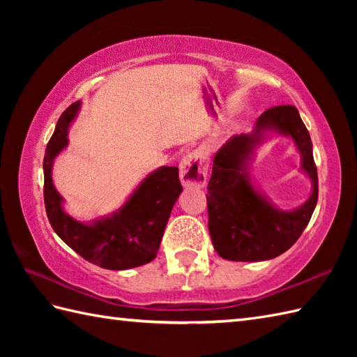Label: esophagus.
Listing matches in <instances>:
<instances>
[{
  "label": "esophagus",
  "instance_id": "1",
  "mask_svg": "<svg viewBox=\"0 0 357 357\" xmlns=\"http://www.w3.org/2000/svg\"><path fill=\"white\" fill-rule=\"evenodd\" d=\"M208 161L202 151L195 150L179 164V176L184 187H204L207 184Z\"/></svg>",
  "mask_w": 357,
  "mask_h": 357
}]
</instances>
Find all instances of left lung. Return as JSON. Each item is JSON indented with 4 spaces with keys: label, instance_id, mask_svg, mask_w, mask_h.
Segmentation results:
<instances>
[{
    "label": "left lung",
    "instance_id": "obj_1",
    "mask_svg": "<svg viewBox=\"0 0 357 357\" xmlns=\"http://www.w3.org/2000/svg\"><path fill=\"white\" fill-rule=\"evenodd\" d=\"M276 128L290 134L303 155V168L314 181V192L298 211L280 212L249 184L245 162L261 130ZM208 231L218 255L229 261L255 262L273 259L287 252L305 230L317 204V170L310 133L294 105L265 110L255 133L236 135L224 144L213 159L208 181Z\"/></svg>",
    "mask_w": 357,
    "mask_h": 357
}]
</instances>
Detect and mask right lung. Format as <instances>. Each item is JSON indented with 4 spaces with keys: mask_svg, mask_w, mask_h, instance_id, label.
Listing matches in <instances>:
<instances>
[{
    "mask_svg": "<svg viewBox=\"0 0 357 357\" xmlns=\"http://www.w3.org/2000/svg\"><path fill=\"white\" fill-rule=\"evenodd\" d=\"M81 102L69 105L59 116L44 155V206L52 229L86 261L107 270H127L149 264L161 244L170 211L183 185L178 167H161L150 173L126 206L92 225L64 213L61 196L52 183V164L67 146V127Z\"/></svg>",
    "mask_w": 357,
    "mask_h": 357,
    "instance_id": "1",
    "label": "right lung"
}]
</instances>
